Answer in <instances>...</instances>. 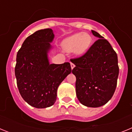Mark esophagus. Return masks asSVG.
<instances>
[{
    "label": "esophagus",
    "instance_id": "34e87169",
    "mask_svg": "<svg viewBox=\"0 0 132 132\" xmlns=\"http://www.w3.org/2000/svg\"><path fill=\"white\" fill-rule=\"evenodd\" d=\"M70 63H71V69H74V67H75V65L74 64L71 62H70Z\"/></svg>",
    "mask_w": 132,
    "mask_h": 132
}]
</instances>
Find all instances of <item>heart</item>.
<instances>
[{
	"label": "heart",
	"instance_id": "heart-1",
	"mask_svg": "<svg viewBox=\"0 0 132 132\" xmlns=\"http://www.w3.org/2000/svg\"><path fill=\"white\" fill-rule=\"evenodd\" d=\"M92 36L88 33H76L65 38L61 42V47L66 52H73L75 55L85 54L91 46Z\"/></svg>",
	"mask_w": 132,
	"mask_h": 132
}]
</instances>
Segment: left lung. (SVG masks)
<instances>
[{
    "label": "left lung",
    "mask_w": 132,
    "mask_h": 132,
    "mask_svg": "<svg viewBox=\"0 0 132 132\" xmlns=\"http://www.w3.org/2000/svg\"><path fill=\"white\" fill-rule=\"evenodd\" d=\"M98 40L83 56L72 59L76 94L82 105L97 108L106 104L116 90L119 74L117 54L106 39L92 30Z\"/></svg>",
    "instance_id": "left-lung-1"
}]
</instances>
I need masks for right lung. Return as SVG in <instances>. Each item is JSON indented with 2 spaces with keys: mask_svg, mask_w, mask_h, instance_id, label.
<instances>
[{
  "mask_svg": "<svg viewBox=\"0 0 132 132\" xmlns=\"http://www.w3.org/2000/svg\"><path fill=\"white\" fill-rule=\"evenodd\" d=\"M55 38L51 28L36 31L24 40L16 55L15 76L21 96L37 108L52 106L59 85L71 73L69 62L51 64L49 53Z\"/></svg>",
  "mask_w": 132,
  "mask_h": 132,
  "instance_id": "obj_1",
  "label": "right lung"
}]
</instances>
